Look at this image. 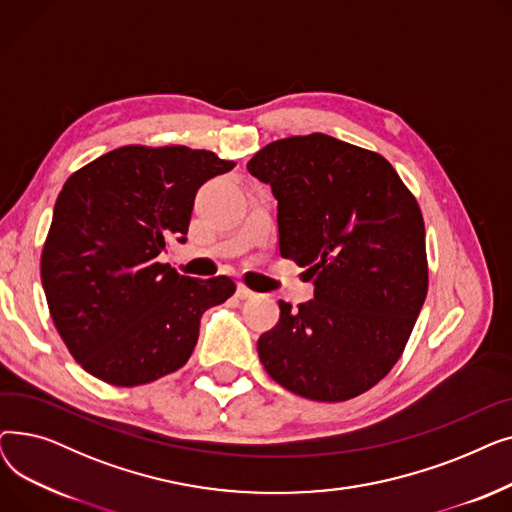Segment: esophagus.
<instances>
[{
  "mask_svg": "<svg viewBox=\"0 0 512 512\" xmlns=\"http://www.w3.org/2000/svg\"><path fill=\"white\" fill-rule=\"evenodd\" d=\"M236 294H238V299H242V301L255 299V292H253V290H249L245 284H238V286H236Z\"/></svg>",
  "mask_w": 512,
  "mask_h": 512,
  "instance_id": "1",
  "label": "esophagus"
}]
</instances>
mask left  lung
<instances>
[{
	"instance_id": "obj_1",
	"label": "left lung",
	"mask_w": 512,
	"mask_h": 512,
	"mask_svg": "<svg viewBox=\"0 0 512 512\" xmlns=\"http://www.w3.org/2000/svg\"><path fill=\"white\" fill-rule=\"evenodd\" d=\"M247 170L278 201L280 255L315 286L299 309L280 301L257 340L265 371L309 400L367 392L405 351L427 294L415 197L380 153L321 132L270 143Z\"/></svg>"
}]
</instances>
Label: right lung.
I'll return each instance as SVG.
<instances>
[{
    "mask_svg": "<svg viewBox=\"0 0 512 512\" xmlns=\"http://www.w3.org/2000/svg\"><path fill=\"white\" fill-rule=\"evenodd\" d=\"M232 168L203 149L128 145L66 180L41 282L70 355L95 378L141 386L180 369L201 315L234 294L226 276L188 278L157 259L186 240L199 188Z\"/></svg>",
    "mask_w": 512,
    "mask_h": 512,
    "instance_id": "right-lung-1",
    "label": "right lung"
}]
</instances>
